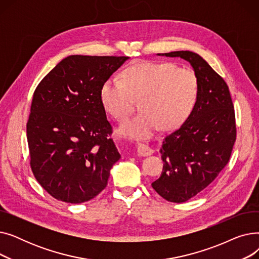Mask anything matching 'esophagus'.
<instances>
[{
	"label": "esophagus",
	"mask_w": 259,
	"mask_h": 259,
	"mask_svg": "<svg viewBox=\"0 0 259 259\" xmlns=\"http://www.w3.org/2000/svg\"><path fill=\"white\" fill-rule=\"evenodd\" d=\"M137 149H138V154L140 156H148V155H151L153 153L152 149L144 144H139L137 146Z\"/></svg>",
	"instance_id": "obj_1"
}]
</instances>
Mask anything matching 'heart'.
<instances>
[{
  "label": "heart",
  "instance_id": "1",
  "mask_svg": "<svg viewBox=\"0 0 259 259\" xmlns=\"http://www.w3.org/2000/svg\"><path fill=\"white\" fill-rule=\"evenodd\" d=\"M199 95V79L190 68L170 62H144L111 76L100 90L101 104L115 119L130 112L132 99L140 100L141 113L121 122L118 133L130 140H146L161 127L174 130L192 114Z\"/></svg>",
  "mask_w": 259,
  "mask_h": 259
}]
</instances>
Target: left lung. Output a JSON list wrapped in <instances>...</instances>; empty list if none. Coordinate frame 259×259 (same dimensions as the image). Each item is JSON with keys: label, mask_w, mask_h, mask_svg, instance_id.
I'll return each mask as SVG.
<instances>
[{"label": "left lung", "mask_w": 259, "mask_h": 259, "mask_svg": "<svg viewBox=\"0 0 259 259\" xmlns=\"http://www.w3.org/2000/svg\"><path fill=\"white\" fill-rule=\"evenodd\" d=\"M159 57L190 63L199 79L192 114L162 141L161 175L152 188L166 200L184 202L207 188L226 167L236 140L234 107L224 78L197 53L172 51Z\"/></svg>", "instance_id": "8db88e82"}]
</instances>
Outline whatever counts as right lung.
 Masks as SVG:
<instances>
[{
    "mask_svg": "<svg viewBox=\"0 0 259 259\" xmlns=\"http://www.w3.org/2000/svg\"><path fill=\"white\" fill-rule=\"evenodd\" d=\"M128 59L69 56L37 85L27 122L30 166L54 198L80 203L106 188L120 154L100 90Z\"/></svg>",
    "mask_w": 259,
    "mask_h": 259,
    "instance_id": "right-lung-1",
    "label": "right lung"
}]
</instances>
